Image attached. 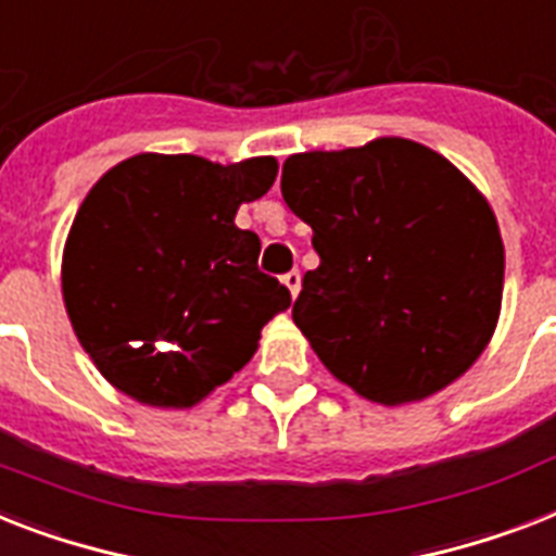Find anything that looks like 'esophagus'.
<instances>
[{
  "label": "esophagus",
  "mask_w": 556,
  "mask_h": 556,
  "mask_svg": "<svg viewBox=\"0 0 556 556\" xmlns=\"http://www.w3.org/2000/svg\"><path fill=\"white\" fill-rule=\"evenodd\" d=\"M282 282H286V288L291 291V296H296V293H300V288H302V274H300V270H288L286 277H282Z\"/></svg>",
  "instance_id": "34e87169"
}]
</instances>
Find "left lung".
<instances>
[{
	"label": "left lung",
	"instance_id": "left-lung-1",
	"mask_svg": "<svg viewBox=\"0 0 556 556\" xmlns=\"http://www.w3.org/2000/svg\"><path fill=\"white\" fill-rule=\"evenodd\" d=\"M282 197L319 254L293 323L337 380L403 405L471 368L497 328L505 251L485 197L445 156L400 137L293 153Z\"/></svg>",
	"mask_w": 556,
	"mask_h": 556
}]
</instances>
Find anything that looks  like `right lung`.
Segmentation results:
<instances>
[{
  "label": "right lung",
  "mask_w": 556,
  "mask_h": 556,
  "mask_svg": "<svg viewBox=\"0 0 556 556\" xmlns=\"http://www.w3.org/2000/svg\"><path fill=\"white\" fill-rule=\"evenodd\" d=\"M274 179V156L216 165L137 153L90 188L62 254V296L83 349L122 394L191 408L291 305L256 265L260 237L233 225Z\"/></svg>",
  "instance_id": "add662e5"
}]
</instances>
